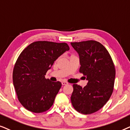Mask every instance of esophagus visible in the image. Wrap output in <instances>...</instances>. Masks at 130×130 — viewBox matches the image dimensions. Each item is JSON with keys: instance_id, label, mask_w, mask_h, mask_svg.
Instances as JSON below:
<instances>
[{"instance_id": "esophagus-1", "label": "esophagus", "mask_w": 130, "mask_h": 130, "mask_svg": "<svg viewBox=\"0 0 130 130\" xmlns=\"http://www.w3.org/2000/svg\"><path fill=\"white\" fill-rule=\"evenodd\" d=\"M68 83H67V82H66V81H62V85H67V84H68Z\"/></svg>"}]
</instances>
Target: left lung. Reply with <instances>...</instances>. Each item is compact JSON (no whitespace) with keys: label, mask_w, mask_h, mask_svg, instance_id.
Listing matches in <instances>:
<instances>
[{"label":"left lung","mask_w":130,"mask_h":130,"mask_svg":"<svg viewBox=\"0 0 130 130\" xmlns=\"http://www.w3.org/2000/svg\"><path fill=\"white\" fill-rule=\"evenodd\" d=\"M79 56V72L86 76L87 86L73 84L71 100L79 113L89 115L100 109L113 93L115 68L109 53L95 40L71 43Z\"/></svg>","instance_id":"obj_1"}]
</instances>
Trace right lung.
Here are the masks:
<instances>
[{
  "mask_svg": "<svg viewBox=\"0 0 130 130\" xmlns=\"http://www.w3.org/2000/svg\"><path fill=\"white\" fill-rule=\"evenodd\" d=\"M69 50L66 43L37 41L21 53L14 65L12 78L18 100L26 109L41 113L51 108L62 84L51 81L44 75L55 60Z\"/></svg>",
  "mask_w": 130,
  "mask_h": 130,
  "instance_id": "right-lung-1",
  "label": "right lung"
}]
</instances>
